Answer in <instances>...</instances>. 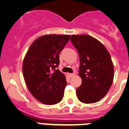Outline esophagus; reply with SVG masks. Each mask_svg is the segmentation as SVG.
Returning a JSON list of instances; mask_svg holds the SVG:
<instances>
[{"mask_svg":"<svg viewBox=\"0 0 129 129\" xmlns=\"http://www.w3.org/2000/svg\"><path fill=\"white\" fill-rule=\"evenodd\" d=\"M74 75H75V74H68V76L70 77H72Z\"/></svg>","mask_w":129,"mask_h":129,"instance_id":"34e87169","label":"esophagus"}]
</instances>
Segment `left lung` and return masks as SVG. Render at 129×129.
<instances>
[{"mask_svg": "<svg viewBox=\"0 0 129 129\" xmlns=\"http://www.w3.org/2000/svg\"><path fill=\"white\" fill-rule=\"evenodd\" d=\"M70 40L80 59L82 83L76 89L77 98L83 103L97 102L106 95L113 81L111 55L104 45L91 36L72 35Z\"/></svg>", "mask_w": 129, "mask_h": 129, "instance_id": "1", "label": "left lung"}]
</instances>
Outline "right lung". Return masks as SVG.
<instances>
[{
	"label": "right lung",
	"instance_id": "obj_1",
	"mask_svg": "<svg viewBox=\"0 0 129 129\" xmlns=\"http://www.w3.org/2000/svg\"><path fill=\"white\" fill-rule=\"evenodd\" d=\"M70 35H44L36 40L28 49L23 61L25 81L36 99L46 105H55L62 100L67 81L57 69L59 53Z\"/></svg>",
	"mask_w": 129,
	"mask_h": 129
}]
</instances>
